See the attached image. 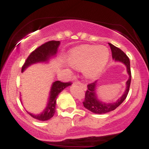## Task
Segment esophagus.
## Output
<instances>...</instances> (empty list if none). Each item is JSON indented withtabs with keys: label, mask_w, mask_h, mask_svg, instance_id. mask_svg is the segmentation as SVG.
Returning <instances> with one entry per match:
<instances>
[{
	"label": "esophagus",
	"mask_w": 149,
	"mask_h": 149,
	"mask_svg": "<svg viewBox=\"0 0 149 149\" xmlns=\"http://www.w3.org/2000/svg\"><path fill=\"white\" fill-rule=\"evenodd\" d=\"M78 84L80 85V88L83 89V90H87V85L85 84H83V83H78Z\"/></svg>",
	"instance_id": "esophagus-1"
}]
</instances>
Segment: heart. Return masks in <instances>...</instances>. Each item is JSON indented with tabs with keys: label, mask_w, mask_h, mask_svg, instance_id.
<instances>
[{
	"label": "heart",
	"mask_w": 149,
	"mask_h": 149,
	"mask_svg": "<svg viewBox=\"0 0 149 149\" xmlns=\"http://www.w3.org/2000/svg\"><path fill=\"white\" fill-rule=\"evenodd\" d=\"M109 51L103 45H82L69 53V63L76 68L81 67L82 72L88 78H95L107 66Z\"/></svg>",
	"instance_id": "1"
}]
</instances>
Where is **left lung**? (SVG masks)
Listing matches in <instances>:
<instances>
[{"mask_svg": "<svg viewBox=\"0 0 149 149\" xmlns=\"http://www.w3.org/2000/svg\"><path fill=\"white\" fill-rule=\"evenodd\" d=\"M109 45H110L111 49L113 59L116 62H120L125 66L129 77H128V80L126 81V88L124 92L121 95V97H119L115 102H106L102 101L99 98L97 94V90L98 88L97 80L88 85V90L85 93V98L83 103L85 109L94 113L103 114L115 110L116 108L118 107L126 99L128 92H129L130 86L131 71L129 58L120 49L118 48L117 47L112 45L111 43H109Z\"/></svg>", "mask_w": 149, "mask_h": 149, "instance_id": "1", "label": "left lung"}]
</instances>
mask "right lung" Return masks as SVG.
Segmentation results:
<instances>
[{
  "mask_svg": "<svg viewBox=\"0 0 149 149\" xmlns=\"http://www.w3.org/2000/svg\"><path fill=\"white\" fill-rule=\"evenodd\" d=\"M59 45H60V41L52 40L42 44L41 46L36 49L33 52L31 53L30 55L26 59L24 64L22 68V72H24L27 68L33 64H38V63H45V64L49 63L51 59L56 57ZM71 85V83H61L59 80L53 82L49 92L47 105L43 111L38 114L32 113L29 112L28 111H26V112L31 116L39 120L45 121L50 119L55 113L56 103H57L58 95L63 90Z\"/></svg>",
  "mask_w": 149,
  "mask_h": 149,
  "instance_id": "1",
  "label": "right lung"
}]
</instances>
